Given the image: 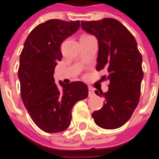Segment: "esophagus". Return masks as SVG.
Here are the masks:
<instances>
[{"mask_svg":"<svg viewBox=\"0 0 159 159\" xmlns=\"http://www.w3.org/2000/svg\"><path fill=\"white\" fill-rule=\"evenodd\" d=\"M94 95V89H93L91 87H89V95L91 96V95Z\"/></svg>","mask_w":159,"mask_h":159,"instance_id":"esophagus-1","label":"esophagus"}]
</instances>
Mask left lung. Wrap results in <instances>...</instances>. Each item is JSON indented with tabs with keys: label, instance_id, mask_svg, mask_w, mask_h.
Segmentation results:
<instances>
[{
	"label": "left lung",
	"instance_id": "8db88e82",
	"mask_svg": "<svg viewBox=\"0 0 159 159\" xmlns=\"http://www.w3.org/2000/svg\"><path fill=\"white\" fill-rule=\"evenodd\" d=\"M85 32L98 39L99 51L96 70L105 69L102 80L109 82L104 96V105L92 114L95 123L104 129L122 126L137 107L144 72L142 56L134 35L120 22L113 18L101 20L82 21ZM95 94L100 95L98 91ZM101 96V95H100Z\"/></svg>",
	"mask_w": 159,
	"mask_h": 159
}]
</instances>
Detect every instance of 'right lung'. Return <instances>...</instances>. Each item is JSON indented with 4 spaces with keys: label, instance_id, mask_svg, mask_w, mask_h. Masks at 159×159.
Instances as JSON below:
<instances>
[{
    "label": "right lung",
    "instance_id": "add662e5",
    "mask_svg": "<svg viewBox=\"0 0 159 159\" xmlns=\"http://www.w3.org/2000/svg\"><path fill=\"white\" fill-rule=\"evenodd\" d=\"M79 26V20L53 19L41 23L29 33L20 53L18 76L21 99L33 122L46 133L67 129L74 105L89 95L83 82H59L57 86L53 78L57 63L62 60L60 45Z\"/></svg>",
    "mask_w": 159,
    "mask_h": 159
}]
</instances>
